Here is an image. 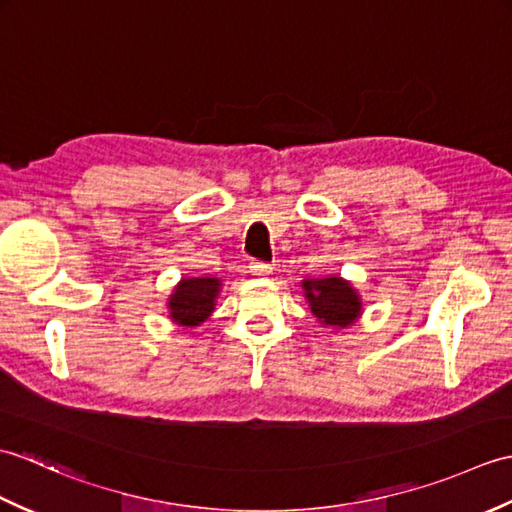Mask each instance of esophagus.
<instances>
[{"label": "esophagus", "instance_id": "34e87169", "mask_svg": "<svg viewBox=\"0 0 512 512\" xmlns=\"http://www.w3.org/2000/svg\"><path fill=\"white\" fill-rule=\"evenodd\" d=\"M250 273H253L255 277H266L273 273V266L264 264V262H250Z\"/></svg>", "mask_w": 512, "mask_h": 512}]
</instances>
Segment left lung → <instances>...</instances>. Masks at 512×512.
<instances>
[{"label": "left lung", "instance_id": "8db88e82", "mask_svg": "<svg viewBox=\"0 0 512 512\" xmlns=\"http://www.w3.org/2000/svg\"><path fill=\"white\" fill-rule=\"evenodd\" d=\"M301 290L306 297L312 317L317 319L323 328L334 332L350 328L363 314V299L358 295L352 281L343 279L341 275L319 277V279H301Z\"/></svg>", "mask_w": 512, "mask_h": 512}]
</instances>
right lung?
I'll list each match as a JSON object with an SVG mask.
<instances>
[{
    "label": "right lung",
    "instance_id": "add662e5",
    "mask_svg": "<svg viewBox=\"0 0 512 512\" xmlns=\"http://www.w3.org/2000/svg\"><path fill=\"white\" fill-rule=\"evenodd\" d=\"M220 292V277H182L167 299L169 319L182 330L198 328L213 314Z\"/></svg>",
    "mask_w": 512,
    "mask_h": 512
}]
</instances>
